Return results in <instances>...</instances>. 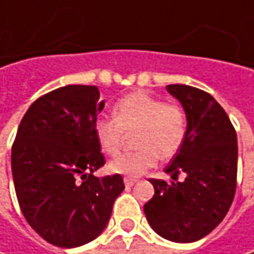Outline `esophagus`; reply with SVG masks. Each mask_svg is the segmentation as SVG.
<instances>
[{
    "label": "esophagus",
    "mask_w": 254,
    "mask_h": 254,
    "mask_svg": "<svg viewBox=\"0 0 254 254\" xmlns=\"http://www.w3.org/2000/svg\"><path fill=\"white\" fill-rule=\"evenodd\" d=\"M135 182H137V180H132V178H124V185H126V187H132Z\"/></svg>",
    "instance_id": "esophagus-1"
}]
</instances>
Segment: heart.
I'll return each mask as SVG.
<instances>
[{"label":"heart","instance_id":"1","mask_svg":"<svg viewBox=\"0 0 254 254\" xmlns=\"http://www.w3.org/2000/svg\"><path fill=\"white\" fill-rule=\"evenodd\" d=\"M187 117L178 104L164 103L150 93L132 92L113 109V120L99 119L94 135L104 154H117L124 132L134 134L137 151L124 152L107 164L112 174L137 178L151 170L158 157L170 160L180 151L187 137Z\"/></svg>","mask_w":254,"mask_h":254}]
</instances>
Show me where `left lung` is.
Here are the masks:
<instances>
[{"instance_id":"obj_1","label":"left lung","mask_w":254,"mask_h":254,"mask_svg":"<svg viewBox=\"0 0 254 254\" xmlns=\"http://www.w3.org/2000/svg\"><path fill=\"white\" fill-rule=\"evenodd\" d=\"M167 92L187 116V137L165 172L182 183L150 180L154 196L144 205L150 226L161 238L190 243L205 238L226 216L236 190L238 137L226 112L209 93L187 84Z\"/></svg>"}]
</instances>
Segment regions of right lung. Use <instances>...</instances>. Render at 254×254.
I'll return each instance as SVG.
<instances>
[{"label":"right lung","mask_w":254,"mask_h":254,"mask_svg":"<svg viewBox=\"0 0 254 254\" xmlns=\"http://www.w3.org/2000/svg\"><path fill=\"white\" fill-rule=\"evenodd\" d=\"M104 107L96 86L69 84L35 100L11 151L19 208L31 228L58 248L94 240L107 226L123 177L93 175L104 165L94 123Z\"/></svg>","instance_id":"add662e5"}]
</instances>
